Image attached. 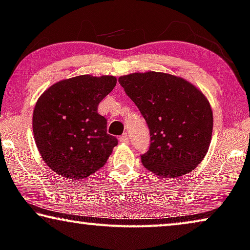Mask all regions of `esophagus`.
Here are the masks:
<instances>
[{"instance_id": "1", "label": "esophagus", "mask_w": 250, "mask_h": 250, "mask_svg": "<svg viewBox=\"0 0 250 250\" xmlns=\"http://www.w3.org/2000/svg\"><path fill=\"white\" fill-rule=\"evenodd\" d=\"M119 140H120V143H124V144H128L129 143V136L126 135V133H124L120 138H119Z\"/></svg>"}]
</instances>
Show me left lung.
I'll list each match as a JSON object with an SVG mask.
<instances>
[{
	"label": "left lung",
	"mask_w": 250,
	"mask_h": 250,
	"mask_svg": "<svg viewBox=\"0 0 250 250\" xmlns=\"http://www.w3.org/2000/svg\"><path fill=\"white\" fill-rule=\"evenodd\" d=\"M119 83L139 109L150 146L141 155L148 170L164 178L188 174L203 161L211 141L213 114L194 85L165 73H135Z\"/></svg>",
	"instance_id": "left-lung-1"
}]
</instances>
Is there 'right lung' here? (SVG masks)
Here are the masks:
<instances>
[{
	"label": "right lung",
	"mask_w": 250,
	"mask_h": 250,
	"mask_svg": "<svg viewBox=\"0 0 250 250\" xmlns=\"http://www.w3.org/2000/svg\"><path fill=\"white\" fill-rule=\"evenodd\" d=\"M115 84L114 76H76L54 84L38 99L33 136L55 173L83 180L105 165L118 139L106 133V119L98 106Z\"/></svg>",
	"instance_id": "1"
}]
</instances>
